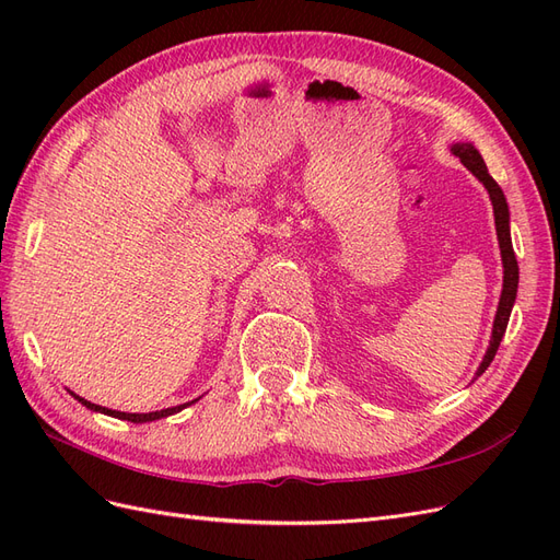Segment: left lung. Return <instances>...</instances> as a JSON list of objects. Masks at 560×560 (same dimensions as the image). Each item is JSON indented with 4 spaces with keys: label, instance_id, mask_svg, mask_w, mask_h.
I'll return each mask as SVG.
<instances>
[{
    "label": "left lung",
    "instance_id": "obj_1",
    "mask_svg": "<svg viewBox=\"0 0 560 560\" xmlns=\"http://www.w3.org/2000/svg\"><path fill=\"white\" fill-rule=\"evenodd\" d=\"M453 154L463 161V165L467 171H471L477 175L483 186L490 194V200H493V210H495V229H498V241H500V252H502V264H504V287H502V296H500V306H498V315H495V325H493V338H490V348L486 352V358L479 366V374L488 369V364L493 362L495 352L500 348L502 336L506 331V322H510L512 315V306L516 301V290H518V264L514 257V247H512V238H510V208H506L504 194L498 186V182L488 175V167L481 159V154L474 149L469 142H457L453 144ZM477 374V376H479Z\"/></svg>",
    "mask_w": 560,
    "mask_h": 560
}]
</instances>
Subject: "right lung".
Returning a JSON list of instances; mask_svg holds the SVG:
<instances>
[{"label": "right lung", "mask_w": 560, "mask_h": 560, "mask_svg": "<svg viewBox=\"0 0 560 560\" xmlns=\"http://www.w3.org/2000/svg\"><path fill=\"white\" fill-rule=\"evenodd\" d=\"M83 406H89L91 411H103V413H107V416H114V418H121V420H130V422H149V420H159V418H165V416H173V413H177V411H182L186 404H182V406H173V409H163V411H154V413H121V411H112V409H105V406H97V404H91V401H86V399H81V397H77ZM191 404V401H189Z\"/></svg>", "instance_id": "add662e5"}]
</instances>
